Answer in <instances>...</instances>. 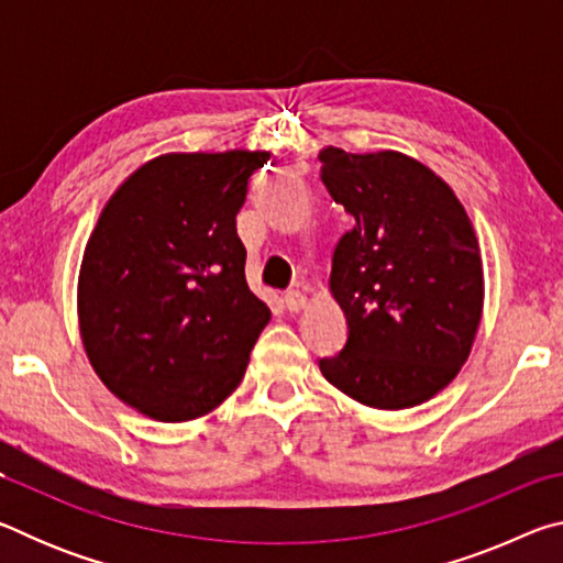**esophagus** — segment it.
I'll list each match as a JSON object with an SVG mask.
<instances>
[{"label": "esophagus", "mask_w": 563, "mask_h": 563, "mask_svg": "<svg viewBox=\"0 0 563 563\" xmlns=\"http://www.w3.org/2000/svg\"><path fill=\"white\" fill-rule=\"evenodd\" d=\"M305 302L308 300H305V295L300 290H288L283 298V305L288 312H300L305 308Z\"/></svg>", "instance_id": "obj_1"}]
</instances>
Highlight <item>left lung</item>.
Listing matches in <instances>:
<instances>
[{
	"label": "left lung",
	"mask_w": 563,
	"mask_h": 563,
	"mask_svg": "<svg viewBox=\"0 0 563 563\" xmlns=\"http://www.w3.org/2000/svg\"><path fill=\"white\" fill-rule=\"evenodd\" d=\"M320 178L352 228L332 253L330 292L347 342L320 373L377 409L422 405L470 357L482 320V255L460 198L397 151H320Z\"/></svg>",
	"instance_id": "8db88e82"
}]
</instances>
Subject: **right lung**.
Listing matches in <instances>:
<instances>
[{
    "instance_id": "obj_1",
    "label": "right lung",
    "mask_w": 563,
    "mask_h": 563,
    "mask_svg": "<svg viewBox=\"0 0 563 563\" xmlns=\"http://www.w3.org/2000/svg\"><path fill=\"white\" fill-rule=\"evenodd\" d=\"M268 158L158 156L103 206L79 273L81 340L101 383L151 419L186 422L221 405L268 325L235 231Z\"/></svg>"
}]
</instances>
